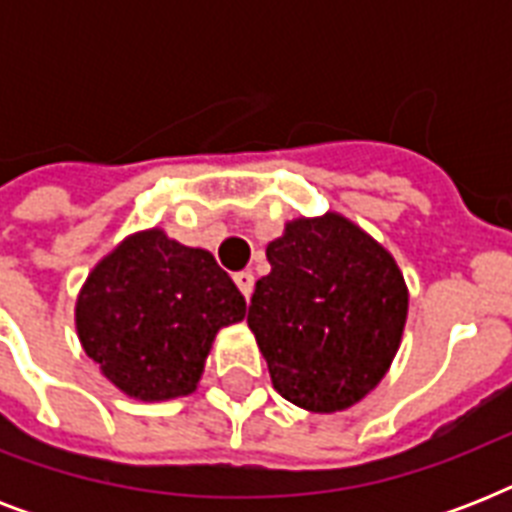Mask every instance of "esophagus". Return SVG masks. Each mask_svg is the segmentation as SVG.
Returning a JSON list of instances; mask_svg holds the SVG:
<instances>
[{
	"instance_id": "34e87169",
	"label": "esophagus",
	"mask_w": 512,
	"mask_h": 512,
	"mask_svg": "<svg viewBox=\"0 0 512 512\" xmlns=\"http://www.w3.org/2000/svg\"><path fill=\"white\" fill-rule=\"evenodd\" d=\"M233 281H236V287L241 289V295L252 297V289H255V276L249 271H239V273H233Z\"/></svg>"
}]
</instances>
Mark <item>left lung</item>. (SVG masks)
Returning <instances> with one entry per match:
<instances>
[{
  "instance_id": "left-lung-1",
  "label": "left lung",
  "mask_w": 512,
  "mask_h": 512,
  "mask_svg": "<svg viewBox=\"0 0 512 512\" xmlns=\"http://www.w3.org/2000/svg\"><path fill=\"white\" fill-rule=\"evenodd\" d=\"M247 324L273 388L311 412H340L385 377L406 324L404 276L358 225L300 217L265 249Z\"/></svg>"
}]
</instances>
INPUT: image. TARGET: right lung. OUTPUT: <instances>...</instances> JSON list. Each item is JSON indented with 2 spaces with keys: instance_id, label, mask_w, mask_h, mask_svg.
<instances>
[{
  "instance_id": "add662e5",
  "label": "right lung",
  "mask_w": 512,
  "mask_h": 512,
  "mask_svg": "<svg viewBox=\"0 0 512 512\" xmlns=\"http://www.w3.org/2000/svg\"><path fill=\"white\" fill-rule=\"evenodd\" d=\"M247 303L204 249L135 233L103 257L76 300V332L116 388L140 401L188 396L217 329Z\"/></svg>"
}]
</instances>
